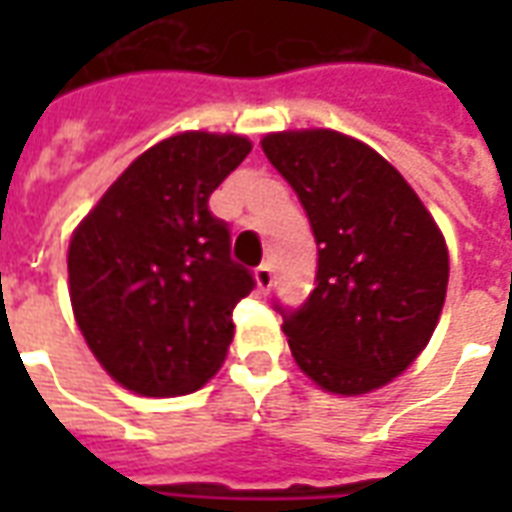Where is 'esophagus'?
<instances>
[{
  "label": "esophagus",
  "instance_id": "34e87169",
  "mask_svg": "<svg viewBox=\"0 0 512 512\" xmlns=\"http://www.w3.org/2000/svg\"><path fill=\"white\" fill-rule=\"evenodd\" d=\"M255 282H257V288L263 290V293H268V290H271V285H274V268L268 266V263L257 266L255 268Z\"/></svg>",
  "mask_w": 512,
  "mask_h": 512
}]
</instances>
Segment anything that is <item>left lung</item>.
Here are the masks:
<instances>
[{
    "label": "left lung",
    "mask_w": 512,
    "mask_h": 512,
    "mask_svg": "<svg viewBox=\"0 0 512 512\" xmlns=\"http://www.w3.org/2000/svg\"><path fill=\"white\" fill-rule=\"evenodd\" d=\"M263 153L299 194L318 244L315 290L282 312L304 376L365 395L400 376L439 323L450 257L417 191L384 156L329 131L263 136Z\"/></svg>",
    "instance_id": "left-lung-1"
}]
</instances>
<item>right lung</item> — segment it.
Returning a JSON list of instances; mask_svg holds the SVG:
<instances>
[{"instance_id":"obj_1","label":"right lung","mask_w":512,"mask_h":512,"mask_svg":"<svg viewBox=\"0 0 512 512\" xmlns=\"http://www.w3.org/2000/svg\"><path fill=\"white\" fill-rule=\"evenodd\" d=\"M249 150L238 134L169 136L73 233L76 323L101 367L136 395H189L222 367L235 304L255 277L233 263L230 227L208 211V197Z\"/></svg>"}]
</instances>
